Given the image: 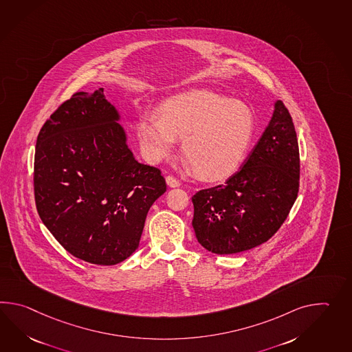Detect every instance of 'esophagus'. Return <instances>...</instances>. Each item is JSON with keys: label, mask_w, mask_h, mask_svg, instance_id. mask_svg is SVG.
I'll use <instances>...</instances> for the list:
<instances>
[{"label": "esophagus", "mask_w": 352, "mask_h": 352, "mask_svg": "<svg viewBox=\"0 0 352 352\" xmlns=\"http://www.w3.org/2000/svg\"><path fill=\"white\" fill-rule=\"evenodd\" d=\"M165 180H166V184H168L169 187L177 188L180 186L179 180L177 179V178H174L173 175H168V177L165 178Z\"/></svg>", "instance_id": "34e87169"}]
</instances>
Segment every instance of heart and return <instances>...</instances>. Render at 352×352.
I'll list each match as a JSON object with an SVG mask.
<instances>
[{
    "instance_id": "b5f03b06",
    "label": "heart",
    "mask_w": 352,
    "mask_h": 352,
    "mask_svg": "<svg viewBox=\"0 0 352 352\" xmlns=\"http://www.w3.org/2000/svg\"><path fill=\"white\" fill-rule=\"evenodd\" d=\"M255 133V116L243 102L207 91L179 94L157 113L136 122L141 150L153 163L172 157L177 141L197 174L206 180L227 179L237 172Z\"/></svg>"
}]
</instances>
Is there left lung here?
<instances>
[{
    "label": "left lung",
    "instance_id": "obj_1",
    "mask_svg": "<svg viewBox=\"0 0 352 352\" xmlns=\"http://www.w3.org/2000/svg\"><path fill=\"white\" fill-rule=\"evenodd\" d=\"M299 169L294 124L284 103L276 101L272 120L240 170L225 184L192 197L198 243L219 255L266 243L297 199Z\"/></svg>",
    "mask_w": 352,
    "mask_h": 352
}]
</instances>
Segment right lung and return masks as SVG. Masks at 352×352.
Here are the masks:
<instances>
[{"label": "right lung", "instance_id": "1", "mask_svg": "<svg viewBox=\"0 0 352 352\" xmlns=\"http://www.w3.org/2000/svg\"><path fill=\"white\" fill-rule=\"evenodd\" d=\"M120 118L103 88L78 92L47 118L35 148L40 219L65 250L97 265L139 248L148 210L166 190L160 170L133 157Z\"/></svg>", "mask_w": 352, "mask_h": 352}]
</instances>
